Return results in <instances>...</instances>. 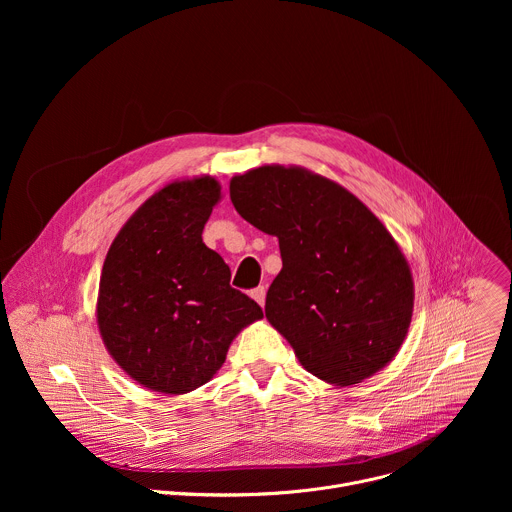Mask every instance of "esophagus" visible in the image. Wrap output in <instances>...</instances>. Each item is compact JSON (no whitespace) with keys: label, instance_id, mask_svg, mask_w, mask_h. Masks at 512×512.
I'll list each match as a JSON object with an SVG mask.
<instances>
[{"label":"esophagus","instance_id":"obj_1","mask_svg":"<svg viewBox=\"0 0 512 512\" xmlns=\"http://www.w3.org/2000/svg\"><path fill=\"white\" fill-rule=\"evenodd\" d=\"M265 294H267V289L261 285V287H255V289L251 291V298L263 308V306H265Z\"/></svg>","mask_w":512,"mask_h":512}]
</instances>
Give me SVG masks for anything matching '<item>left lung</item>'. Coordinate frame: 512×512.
I'll list each match as a JSON object with an SVG mask.
<instances>
[{"label": "left lung", "mask_w": 512, "mask_h": 512, "mask_svg": "<svg viewBox=\"0 0 512 512\" xmlns=\"http://www.w3.org/2000/svg\"><path fill=\"white\" fill-rule=\"evenodd\" d=\"M231 200L277 237L283 267L265 316L302 367L334 387L373 377L399 352L413 316V277L387 227L344 186L300 166L231 178Z\"/></svg>", "instance_id": "obj_1"}]
</instances>
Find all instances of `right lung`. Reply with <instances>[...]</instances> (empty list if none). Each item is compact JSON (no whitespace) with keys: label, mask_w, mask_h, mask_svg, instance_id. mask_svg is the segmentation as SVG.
<instances>
[{"label":"right lung","mask_w":512,"mask_h":512,"mask_svg":"<svg viewBox=\"0 0 512 512\" xmlns=\"http://www.w3.org/2000/svg\"><path fill=\"white\" fill-rule=\"evenodd\" d=\"M221 184H166L121 227L103 263L97 326L113 360L141 387L184 395L223 367L237 334L263 318L231 287V269L202 243Z\"/></svg>","instance_id":"obj_1"}]
</instances>
